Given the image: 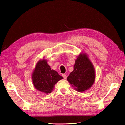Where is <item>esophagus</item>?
<instances>
[{
  "mask_svg": "<svg viewBox=\"0 0 125 125\" xmlns=\"http://www.w3.org/2000/svg\"><path fill=\"white\" fill-rule=\"evenodd\" d=\"M62 76L64 78V79H66V77H67V76H66V74H63L62 75Z\"/></svg>",
  "mask_w": 125,
  "mask_h": 125,
  "instance_id": "esophagus-1",
  "label": "esophagus"
}]
</instances>
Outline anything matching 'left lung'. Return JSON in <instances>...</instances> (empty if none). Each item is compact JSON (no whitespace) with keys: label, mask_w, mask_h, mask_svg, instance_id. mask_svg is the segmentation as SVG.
Masks as SVG:
<instances>
[{"label":"left lung","mask_w":125,"mask_h":125,"mask_svg":"<svg viewBox=\"0 0 125 125\" xmlns=\"http://www.w3.org/2000/svg\"><path fill=\"white\" fill-rule=\"evenodd\" d=\"M95 71L93 64L85 53L82 52L75 61L74 70L67 80L74 90L79 92L88 90L95 80Z\"/></svg>","instance_id":"1"}]
</instances>
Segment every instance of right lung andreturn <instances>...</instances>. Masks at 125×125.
Here are the masks:
<instances>
[{
    "instance_id": "1",
    "label": "right lung",
    "mask_w": 125,
    "mask_h": 125,
    "mask_svg": "<svg viewBox=\"0 0 125 125\" xmlns=\"http://www.w3.org/2000/svg\"><path fill=\"white\" fill-rule=\"evenodd\" d=\"M63 78L56 71L51 69L44 58L38 61L32 74L34 88L46 94L51 93L54 85Z\"/></svg>"
}]
</instances>
